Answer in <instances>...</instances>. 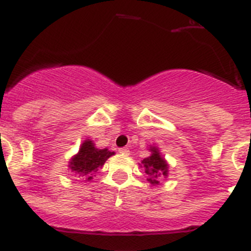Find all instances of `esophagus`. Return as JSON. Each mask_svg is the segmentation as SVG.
<instances>
[{
  "label": "esophagus",
  "instance_id": "34e87169",
  "mask_svg": "<svg viewBox=\"0 0 251 251\" xmlns=\"http://www.w3.org/2000/svg\"><path fill=\"white\" fill-rule=\"evenodd\" d=\"M119 152L123 153V155H125V156H127L128 153H130V150H128L127 148H121L120 150H119Z\"/></svg>",
  "mask_w": 251,
  "mask_h": 251
}]
</instances>
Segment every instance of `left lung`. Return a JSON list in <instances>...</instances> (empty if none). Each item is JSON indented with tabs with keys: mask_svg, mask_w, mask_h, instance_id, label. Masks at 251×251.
Masks as SVG:
<instances>
[{
	"mask_svg": "<svg viewBox=\"0 0 251 251\" xmlns=\"http://www.w3.org/2000/svg\"><path fill=\"white\" fill-rule=\"evenodd\" d=\"M149 150L151 151V155L142 160L141 164L148 175V181L152 185H159V180L162 176H168L169 165L161 156L157 148L151 146Z\"/></svg>",
	"mask_w": 251,
	"mask_h": 251,
	"instance_id": "left-lung-1",
	"label": "left lung"
}]
</instances>
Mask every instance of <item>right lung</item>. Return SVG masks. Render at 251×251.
<instances>
[{
  "instance_id": "add662e5",
  "label": "right lung",
  "mask_w": 251,
  "mask_h": 251,
  "mask_svg": "<svg viewBox=\"0 0 251 251\" xmlns=\"http://www.w3.org/2000/svg\"><path fill=\"white\" fill-rule=\"evenodd\" d=\"M114 153L115 152H111L107 149L95 148L94 141L87 139L82 142L78 152L71 159L69 168L76 175L82 176L86 180H91L99 168H101L106 160L112 156Z\"/></svg>"
}]
</instances>
